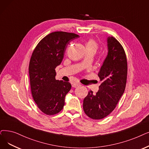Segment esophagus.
Segmentation results:
<instances>
[{
	"label": "esophagus",
	"instance_id": "1",
	"mask_svg": "<svg viewBox=\"0 0 149 149\" xmlns=\"http://www.w3.org/2000/svg\"><path fill=\"white\" fill-rule=\"evenodd\" d=\"M80 85V83H74L72 84V86L73 88H77L78 86H79Z\"/></svg>",
	"mask_w": 149,
	"mask_h": 149
}]
</instances>
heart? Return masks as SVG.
Here are the masks:
<instances>
[{"label": "heart", "instance_id": "obj_1", "mask_svg": "<svg viewBox=\"0 0 149 149\" xmlns=\"http://www.w3.org/2000/svg\"><path fill=\"white\" fill-rule=\"evenodd\" d=\"M85 47L86 50L91 49V50H94L96 52V50L98 49V44L97 42L93 40V39H90L86 43H85Z\"/></svg>", "mask_w": 149, "mask_h": 149}]
</instances>
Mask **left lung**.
Masks as SVG:
<instances>
[{"mask_svg":"<svg viewBox=\"0 0 149 149\" xmlns=\"http://www.w3.org/2000/svg\"><path fill=\"white\" fill-rule=\"evenodd\" d=\"M108 52L98 76L102 81L95 94L89 91L83 100V108L89 118H104L116 108L125 89L127 61L125 50L114 37L107 39Z\"/></svg>","mask_w":149,"mask_h":149,"instance_id":"1","label":"left lung"}]
</instances>
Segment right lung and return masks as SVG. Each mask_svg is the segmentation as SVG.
I'll use <instances>...</instances> for the list:
<instances>
[{
  "instance_id": "obj_1",
  "label": "right lung",
  "mask_w": 149,
  "mask_h": 149,
  "mask_svg": "<svg viewBox=\"0 0 149 149\" xmlns=\"http://www.w3.org/2000/svg\"><path fill=\"white\" fill-rule=\"evenodd\" d=\"M79 37L73 33L52 32L39 42L32 53L29 66L31 95L47 115L56 114L63 108L71 85L55 79V68L61 64L68 44Z\"/></svg>"
}]
</instances>
